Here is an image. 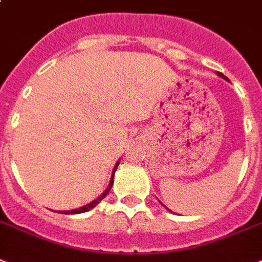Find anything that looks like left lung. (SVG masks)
<instances>
[{"label": "left lung", "instance_id": "obj_1", "mask_svg": "<svg viewBox=\"0 0 262 262\" xmlns=\"http://www.w3.org/2000/svg\"><path fill=\"white\" fill-rule=\"evenodd\" d=\"M218 75H220L221 78H223V79H225V80H229V79H227V78H226V76H223V74H221V72H218ZM161 205H163V203H161ZM163 206H164V205H163ZM164 207H165V206H164ZM165 208H167L168 211H171V210H169V208H168V207H165Z\"/></svg>", "mask_w": 262, "mask_h": 262}]
</instances>
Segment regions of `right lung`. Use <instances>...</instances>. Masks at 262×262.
<instances>
[{"instance_id":"obj_1","label":"right lung","mask_w":262,"mask_h":262,"mask_svg":"<svg viewBox=\"0 0 262 262\" xmlns=\"http://www.w3.org/2000/svg\"><path fill=\"white\" fill-rule=\"evenodd\" d=\"M118 164H120V161H117L116 165H114V168H113L112 178H110V182H109V186H107V188H106V190L103 191V192H102L101 195H99V196L95 199V201L90 202V203H87V205L82 206V207H79V208H75V210H69V211H60V212H63V214H80V212H86V211H89V210H91V208H94L95 206H97L98 203H99V202H101L102 199H103V198H105L106 195L109 193L110 188H112V186H113V182H114V172H116Z\"/></svg>"}]
</instances>
